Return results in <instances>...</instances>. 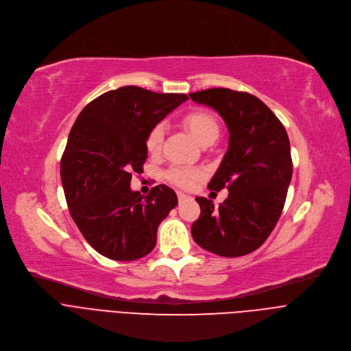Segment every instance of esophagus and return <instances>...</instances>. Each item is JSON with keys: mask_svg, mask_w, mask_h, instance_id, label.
Listing matches in <instances>:
<instances>
[{"mask_svg": "<svg viewBox=\"0 0 351 351\" xmlns=\"http://www.w3.org/2000/svg\"><path fill=\"white\" fill-rule=\"evenodd\" d=\"M189 196L188 195H185V193H182V192H178V199L182 202V200H185V199H188Z\"/></svg>", "mask_w": 351, "mask_h": 351, "instance_id": "1", "label": "esophagus"}]
</instances>
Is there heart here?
<instances>
[{
    "instance_id": "1",
    "label": "heart",
    "mask_w": 351,
    "mask_h": 351,
    "mask_svg": "<svg viewBox=\"0 0 351 351\" xmlns=\"http://www.w3.org/2000/svg\"><path fill=\"white\" fill-rule=\"evenodd\" d=\"M183 125L188 128V131L197 139L200 145H210L213 143L220 134V126L215 115L206 109H192L185 117L182 118ZM165 123L158 122L155 123L149 132L146 135L145 146L146 151L151 155H156L162 149V143L165 138ZM166 179H168L172 185L182 188V189H191L195 183L202 178V172L199 169L188 168V166H179L175 165L166 172Z\"/></svg>"
}]
</instances>
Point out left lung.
I'll use <instances>...</instances> for the list:
<instances>
[{
	"label": "left lung",
	"instance_id": "8db88e82",
	"mask_svg": "<svg viewBox=\"0 0 351 351\" xmlns=\"http://www.w3.org/2000/svg\"><path fill=\"white\" fill-rule=\"evenodd\" d=\"M213 108L229 131V147L209 182V191L228 189L219 208L196 197L200 216L192 225L193 241L225 257L245 256L259 249L282 215L293 163L283 123L259 98L228 88L189 94Z\"/></svg>",
	"mask_w": 351,
	"mask_h": 351
}]
</instances>
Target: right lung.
<instances>
[{
	"label": "right lung",
	"mask_w": 351,
	"mask_h": 351,
	"mask_svg": "<svg viewBox=\"0 0 351 351\" xmlns=\"http://www.w3.org/2000/svg\"><path fill=\"white\" fill-rule=\"evenodd\" d=\"M186 99L122 86L89 102L71 129L61 159L65 199L85 241L108 259L131 262L152 252L158 226L178 205L166 185L142 196L131 179L143 169L149 129Z\"/></svg>",
	"instance_id": "right-lung-1"
}]
</instances>
